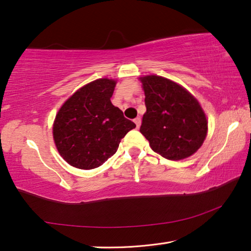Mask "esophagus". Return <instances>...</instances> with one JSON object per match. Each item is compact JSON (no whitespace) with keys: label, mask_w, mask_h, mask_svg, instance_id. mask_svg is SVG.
<instances>
[{"label":"esophagus","mask_w":251,"mask_h":251,"mask_svg":"<svg viewBox=\"0 0 251 251\" xmlns=\"http://www.w3.org/2000/svg\"><path fill=\"white\" fill-rule=\"evenodd\" d=\"M134 123L136 124V128H139V127H141V124H142V120L139 117H137V118H135V120H134Z\"/></svg>","instance_id":"34e87169"}]
</instances>
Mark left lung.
<instances>
[{
  "instance_id": "left-lung-1",
  "label": "left lung",
  "mask_w": 251,
  "mask_h": 251,
  "mask_svg": "<svg viewBox=\"0 0 251 251\" xmlns=\"http://www.w3.org/2000/svg\"><path fill=\"white\" fill-rule=\"evenodd\" d=\"M146 113L139 131L151 150L171 160L195 154L205 141L208 123L198 100L173 80L158 75L139 78Z\"/></svg>"
}]
</instances>
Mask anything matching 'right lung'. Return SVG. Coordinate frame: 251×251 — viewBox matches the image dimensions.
Masks as SVG:
<instances>
[{
	"label": "right lung",
	"mask_w": 251,
	"mask_h": 251,
	"mask_svg": "<svg viewBox=\"0 0 251 251\" xmlns=\"http://www.w3.org/2000/svg\"><path fill=\"white\" fill-rule=\"evenodd\" d=\"M115 85L114 79H96L76 91L59 108L53 137L59 155L71 166L100 167L136 127L110 101Z\"/></svg>",
	"instance_id": "right-lung-1"
}]
</instances>
